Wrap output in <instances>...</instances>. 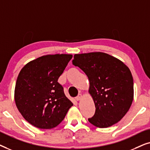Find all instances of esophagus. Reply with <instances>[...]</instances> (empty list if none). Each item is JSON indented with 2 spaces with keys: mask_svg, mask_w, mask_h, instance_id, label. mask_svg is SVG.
<instances>
[{
  "mask_svg": "<svg viewBox=\"0 0 150 150\" xmlns=\"http://www.w3.org/2000/svg\"><path fill=\"white\" fill-rule=\"evenodd\" d=\"M81 98H82V95H81V94H79L77 97H76V100L77 101H79V100H81Z\"/></svg>",
  "mask_w": 150,
  "mask_h": 150,
  "instance_id": "esophagus-1",
  "label": "esophagus"
}]
</instances>
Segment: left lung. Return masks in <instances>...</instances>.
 Listing matches in <instances>:
<instances>
[{"mask_svg":"<svg viewBox=\"0 0 150 150\" xmlns=\"http://www.w3.org/2000/svg\"><path fill=\"white\" fill-rule=\"evenodd\" d=\"M72 63L89 80V92L96 112L89 122L98 128H107L122 120L134 96L133 78L128 67L119 59L100 52L75 54Z\"/></svg>","mask_w":150,"mask_h":150,"instance_id":"8db88e82","label":"left lung"}]
</instances>
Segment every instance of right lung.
Instances as JSON below:
<instances>
[{"label":"right lung","mask_w":150,"mask_h":150,"mask_svg":"<svg viewBox=\"0 0 150 150\" xmlns=\"http://www.w3.org/2000/svg\"><path fill=\"white\" fill-rule=\"evenodd\" d=\"M71 54H49L28 63L20 71L15 87L16 106L33 126L51 129L63 120L72 102L58 79Z\"/></svg>","instance_id":"add662e5"}]
</instances>
